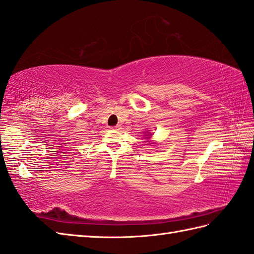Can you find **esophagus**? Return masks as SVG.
<instances>
[{
    "mask_svg": "<svg viewBox=\"0 0 254 254\" xmlns=\"http://www.w3.org/2000/svg\"><path fill=\"white\" fill-rule=\"evenodd\" d=\"M111 128H112V130H120V128H121V126H120V124H118V126L113 127H111Z\"/></svg>",
    "mask_w": 254,
    "mask_h": 254,
    "instance_id": "34e87169",
    "label": "esophagus"
}]
</instances>
